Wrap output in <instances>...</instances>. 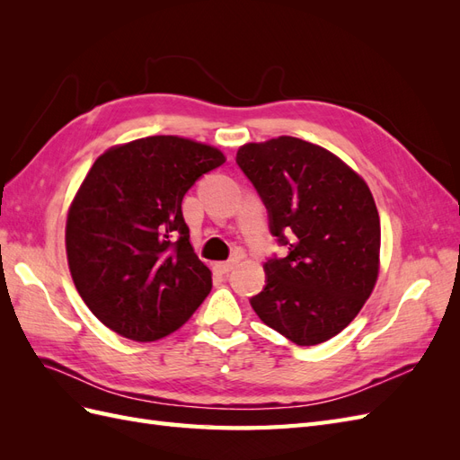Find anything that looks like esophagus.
Segmentation results:
<instances>
[{
	"instance_id": "obj_1",
	"label": "esophagus",
	"mask_w": 460,
	"mask_h": 460,
	"mask_svg": "<svg viewBox=\"0 0 460 460\" xmlns=\"http://www.w3.org/2000/svg\"><path fill=\"white\" fill-rule=\"evenodd\" d=\"M235 262H238V259H232V261H226V262H217L215 264V270L218 274H228L235 267Z\"/></svg>"
}]
</instances>
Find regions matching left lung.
I'll return each mask as SVG.
<instances>
[{"instance_id":"left-lung-1","label":"left lung","mask_w":460,"mask_h":460,"mask_svg":"<svg viewBox=\"0 0 460 460\" xmlns=\"http://www.w3.org/2000/svg\"><path fill=\"white\" fill-rule=\"evenodd\" d=\"M288 245L264 262L252 297L264 324L297 345L328 341L363 309L380 272V217L358 172L332 151L294 136L243 144L235 155Z\"/></svg>"}]
</instances>
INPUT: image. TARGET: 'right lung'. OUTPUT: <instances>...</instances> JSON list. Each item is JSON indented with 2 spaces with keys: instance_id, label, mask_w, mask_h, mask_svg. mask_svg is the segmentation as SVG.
I'll use <instances>...</instances> for the list:
<instances>
[{
  "instance_id": "1",
  "label": "right lung",
  "mask_w": 460,
  "mask_h": 460,
  "mask_svg": "<svg viewBox=\"0 0 460 460\" xmlns=\"http://www.w3.org/2000/svg\"><path fill=\"white\" fill-rule=\"evenodd\" d=\"M225 161L180 136L140 137L95 159L68 207L65 247L80 297L109 330L157 341L208 296L211 270L193 252L182 199Z\"/></svg>"
}]
</instances>
